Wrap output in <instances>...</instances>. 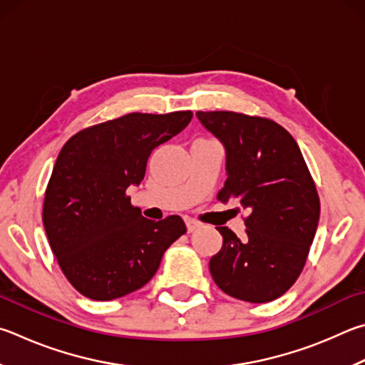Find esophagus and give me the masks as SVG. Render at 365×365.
<instances>
[{"mask_svg":"<svg viewBox=\"0 0 365 365\" xmlns=\"http://www.w3.org/2000/svg\"><path fill=\"white\" fill-rule=\"evenodd\" d=\"M185 223H187V230L190 231V233H191V231H195L196 228H200V227H201V223H200V222H196L195 218H190V217L185 218Z\"/></svg>","mask_w":365,"mask_h":365,"instance_id":"esophagus-1","label":"esophagus"}]
</instances>
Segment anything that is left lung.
Wrapping results in <instances>:
<instances>
[{"mask_svg":"<svg viewBox=\"0 0 365 365\" xmlns=\"http://www.w3.org/2000/svg\"><path fill=\"white\" fill-rule=\"evenodd\" d=\"M225 148L227 182L218 201L249 210L246 237L217 227L222 249L209 260L225 294L267 303L300 276L319 222V197L297 142L282 125L235 111H197Z\"/></svg>","mask_w":365,"mask_h":365,"instance_id":"obj_1","label":"left lung"}]
</instances>
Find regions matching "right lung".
I'll return each mask as SVG.
<instances>
[{"label": "right lung", "mask_w": 365, "mask_h": 365, "mask_svg": "<svg viewBox=\"0 0 365 365\" xmlns=\"http://www.w3.org/2000/svg\"><path fill=\"white\" fill-rule=\"evenodd\" d=\"M191 111L129 113L73 135L52 170L43 205L46 235L79 294L115 300L143 287L187 228L178 215L148 220L125 195L138 187L156 147L190 124Z\"/></svg>", "instance_id": "1"}]
</instances>
